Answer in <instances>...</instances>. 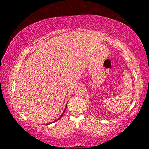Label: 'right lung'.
Masks as SVG:
<instances>
[{
    "mask_svg": "<svg viewBox=\"0 0 149 149\" xmlns=\"http://www.w3.org/2000/svg\"><path fill=\"white\" fill-rule=\"evenodd\" d=\"M66 108H67V105L66 106H65V109H64V112H63V113H62V115L61 116H60V118H58V120H55L54 121V122H56V121H57V120H60V118H61L62 116H63V114H64V112H65V110H66Z\"/></svg>",
    "mask_w": 149,
    "mask_h": 149,
    "instance_id": "add662e5",
    "label": "right lung"
}]
</instances>
